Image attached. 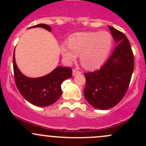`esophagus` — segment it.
Returning a JSON list of instances; mask_svg holds the SVG:
<instances>
[{
	"mask_svg": "<svg viewBox=\"0 0 146 146\" xmlns=\"http://www.w3.org/2000/svg\"><path fill=\"white\" fill-rule=\"evenodd\" d=\"M82 74V72H80V71H77L76 69H73V76H76V75H79V74Z\"/></svg>",
	"mask_w": 146,
	"mask_h": 146,
	"instance_id": "34e87169",
	"label": "esophagus"
}]
</instances>
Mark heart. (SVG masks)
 <instances>
[{
	"instance_id": "b5f03b06",
	"label": "heart",
	"mask_w": 146,
	"mask_h": 146,
	"mask_svg": "<svg viewBox=\"0 0 146 146\" xmlns=\"http://www.w3.org/2000/svg\"><path fill=\"white\" fill-rule=\"evenodd\" d=\"M113 43V36L108 31L77 33L69 37L68 44L60 46V53L67 64L75 62L80 55L82 66L94 70L106 61Z\"/></svg>"
}]
</instances>
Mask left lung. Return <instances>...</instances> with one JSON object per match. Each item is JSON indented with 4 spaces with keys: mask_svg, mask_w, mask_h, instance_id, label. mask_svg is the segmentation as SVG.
<instances>
[{
    "mask_svg": "<svg viewBox=\"0 0 146 146\" xmlns=\"http://www.w3.org/2000/svg\"><path fill=\"white\" fill-rule=\"evenodd\" d=\"M108 28L116 47L99 70L84 74L85 98L99 110H108L120 102L128 90L134 70V55L128 38L115 28Z\"/></svg>",
    "mask_w": 146,
    "mask_h": 146,
    "instance_id": "1",
    "label": "left lung"
}]
</instances>
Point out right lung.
<instances>
[{"instance_id":"right-lung-1","label":"right lung","mask_w":146,"mask_h":146,"mask_svg":"<svg viewBox=\"0 0 146 146\" xmlns=\"http://www.w3.org/2000/svg\"><path fill=\"white\" fill-rule=\"evenodd\" d=\"M43 28L51 31L52 28L46 24H38L31 28ZM13 68L15 83L22 96L30 103L37 107H47L57 101L62 94L61 84L72 76L69 67L58 66L47 75L37 78L25 76L18 69L13 55Z\"/></svg>"}]
</instances>
